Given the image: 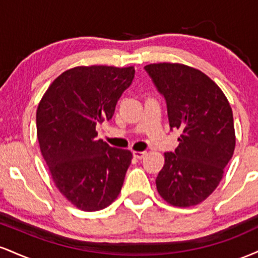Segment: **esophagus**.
<instances>
[{"label": "esophagus", "instance_id": "esophagus-1", "mask_svg": "<svg viewBox=\"0 0 258 258\" xmlns=\"http://www.w3.org/2000/svg\"><path fill=\"white\" fill-rule=\"evenodd\" d=\"M147 155V152H133V156L137 159H143Z\"/></svg>", "mask_w": 258, "mask_h": 258}]
</instances>
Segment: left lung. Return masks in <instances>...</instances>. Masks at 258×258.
<instances>
[{
  "mask_svg": "<svg viewBox=\"0 0 258 258\" xmlns=\"http://www.w3.org/2000/svg\"><path fill=\"white\" fill-rule=\"evenodd\" d=\"M167 105L171 130L182 132L174 153H165L156 188L173 206L200 204L220 184L235 148L233 111L209 76L183 64L144 67Z\"/></svg>",
  "mask_w": 258,
  "mask_h": 258,
  "instance_id": "8db88e82",
  "label": "left lung"
}]
</instances>
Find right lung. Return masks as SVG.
<instances>
[{
	"label": "right lung",
	"mask_w": 258,
	"mask_h": 258,
	"mask_svg": "<svg viewBox=\"0 0 258 258\" xmlns=\"http://www.w3.org/2000/svg\"><path fill=\"white\" fill-rule=\"evenodd\" d=\"M135 68L76 67L52 82L36 111L41 154L54 184L82 211H98L117 198L132 153L97 139L110 120Z\"/></svg>",
	"instance_id": "obj_1"
}]
</instances>
